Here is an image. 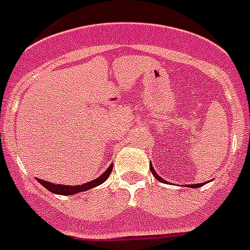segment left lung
Listing matches in <instances>:
<instances>
[{"instance_id":"8db88e82","label":"left lung","mask_w":250,"mask_h":250,"mask_svg":"<svg viewBox=\"0 0 250 250\" xmlns=\"http://www.w3.org/2000/svg\"><path fill=\"white\" fill-rule=\"evenodd\" d=\"M150 170H151L152 175L155 176V178L158 179L159 182H161V183H167V182H165V180H164V179L160 178V175H158V173H156L155 170H154V167H152V165H151V164H150ZM202 185H204V183H203V184H189V185H188V187H189V188H199V187H202Z\"/></svg>"}]
</instances>
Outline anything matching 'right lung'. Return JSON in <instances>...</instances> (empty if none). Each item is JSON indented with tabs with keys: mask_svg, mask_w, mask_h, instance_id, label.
Returning a JSON list of instances; mask_svg holds the SVG:
<instances>
[{
	"mask_svg": "<svg viewBox=\"0 0 250 250\" xmlns=\"http://www.w3.org/2000/svg\"><path fill=\"white\" fill-rule=\"evenodd\" d=\"M112 167H114V164L110 165V167L105 170V173L101 174L99 178L94 179L92 182L85 183V184H81V185H74V187H72V185L52 184V183L46 182V180H42V179H39V178H36V180L40 183V184L42 185L43 188H46L47 190H50L51 193L57 194V195H72V194H77V193H80V191L90 190V189H92V188L103 184L106 179L109 178L110 174H111Z\"/></svg>",
	"mask_w": 250,
	"mask_h": 250,
	"instance_id": "right-lung-1",
	"label": "right lung"
}]
</instances>
